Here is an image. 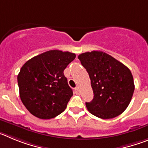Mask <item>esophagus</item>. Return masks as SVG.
I'll return each mask as SVG.
<instances>
[{"label":"esophagus","instance_id":"obj_1","mask_svg":"<svg viewBox=\"0 0 148 148\" xmlns=\"http://www.w3.org/2000/svg\"><path fill=\"white\" fill-rule=\"evenodd\" d=\"M74 90H75L76 94H79V88H78V87H76L74 88Z\"/></svg>","mask_w":148,"mask_h":148}]
</instances>
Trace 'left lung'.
Here are the masks:
<instances>
[{
  "label": "left lung",
  "instance_id": "8db88e82",
  "mask_svg": "<svg viewBox=\"0 0 148 148\" xmlns=\"http://www.w3.org/2000/svg\"><path fill=\"white\" fill-rule=\"evenodd\" d=\"M78 59L88 73L94 92L92 101L86 102L89 112L104 119L120 115L135 88L130 69L103 51L82 53Z\"/></svg>",
  "mask_w": 148,
  "mask_h": 148
}]
</instances>
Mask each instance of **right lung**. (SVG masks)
Listing matches in <instances>:
<instances>
[{"mask_svg": "<svg viewBox=\"0 0 148 148\" xmlns=\"http://www.w3.org/2000/svg\"><path fill=\"white\" fill-rule=\"evenodd\" d=\"M75 58L74 53L51 50L22 66L18 75L20 97L32 115L49 119L64 111L73 91L63 71Z\"/></svg>", "mask_w": 148, "mask_h": 148, "instance_id": "add662e5", "label": "right lung"}]
</instances>
